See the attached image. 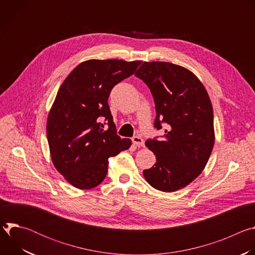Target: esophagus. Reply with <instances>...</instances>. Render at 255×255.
<instances>
[{"label": "esophagus", "instance_id": "esophagus-1", "mask_svg": "<svg viewBox=\"0 0 255 255\" xmlns=\"http://www.w3.org/2000/svg\"><path fill=\"white\" fill-rule=\"evenodd\" d=\"M132 141H133V143L136 145V146H138V147L144 146V140H143L140 136H134V137L132 138Z\"/></svg>", "mask_w": 255, "mask_h": 255}]
</instances>
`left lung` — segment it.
Segmentation results:
<instances>
[{
  "mask_svg": "<svg viewBox=\"0 0 255 255\" xmlns=\"http://www.w3.org/2000/svg\"><path fill=\"white\" fill-rule=\"evenodd\" d=\"M155 103L154 127L166 125L161 139L145 141L156 162L143 175L154 189L171 193L187 187L205 168L214 142L209 95L193 72L170 62H143L135 72Z\"/></svg>",
  "mask_w": 255,
  "mask_h": 255,
  "instance_id": "8db88e82",
  "label": "left lung"
}]
</instances>
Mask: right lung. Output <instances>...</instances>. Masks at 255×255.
<instances>
[{
  "label": "right lung",
  "mask_w": 255,
  "mask_h": 255,
  "mask_svg": "<svg viewBox=\"0 0 255 255\" xmlns=\"http://www.w3.org/2000/svg\"><path fill=\"white\" fill-rule=\"evenodd\" d=\"M140 63L87 60L60 86L48 114L46 134L55 168L74 187L90 190L99 186L108 172V158L131 146L130 139L117 135L108 99Z\"/></svg>",
  "instance_id": "1"
}]
</instances>
